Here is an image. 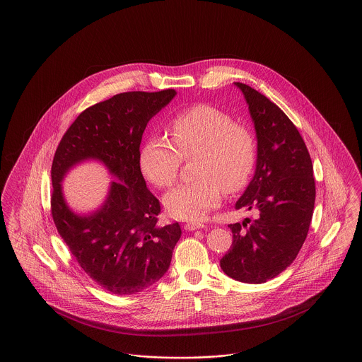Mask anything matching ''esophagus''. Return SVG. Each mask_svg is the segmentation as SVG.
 <instances>
[{"label": "esophagus", "instance_id": "34e87169", "mask_svg": "<svg viewBox=\"0 0 362 362\" xmlns=\"http://www.w3.org/2000/svg\"><path fill=\"white\" fill-rule=\"evenodd\" d=\"M184 228H185V230H197V229H203V228H206L203 223H193V222H188V223H185L184 225Z\"/></svg>", "mask_w": 362, "mask_h": 362}]
</instances>
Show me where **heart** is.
<instances>
[{
  "mask_svg": "<svg viewBox=\"0 0 362 362\" xmlns=\"http://www.w3.org/2000/svg\"><path fill=\"white\" fill-rule=\"evenodd\" d=\"M170 141L151 136L140 151V169L158 188H169L182 159L196 158L194 177L166 193L163 203L170 216L199 222L217 209L228 193L243 189L257 163L254 134L209 104H197L178 112L169 123Z\"/></svg>",
  "mask_w": 362,
  "mask_h": 362,
  "instance_id": "1",
  "label": "heart"
}]
</instances>
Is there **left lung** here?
Segmentation results:
<instances>
[{"mask_svg":"<svg viewBox=\"0 0 362 362\" xmlns=\"http://www.w3.org/2000/svg\"><path fill=\"white\" fill-rule=\"evenodd\" d=\"M248 105L257 133V168L236 209L258 216L229 225L233 241L219 261L229 277L261 284L279 276L306 240L315 200L313 163L288 117L267 97L235 82ZM250 222V219H247Z\"/></svg>","mask_w":362,"mask_h":362,"instance_id":"8db88e82","label":"left lung"}]
</instances>
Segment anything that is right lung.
<instances>
[{
    "label": "right lung",
    "mask_w": 362,
    "mask_h": 362,
    "mask_svg": "<svg viewBox=\"0 0 362 362\" xmlns=\"http://www.w3.org/2000/svg\"><path fill=\"white\" fill-rule=\"evenodd\" d=\"M174 89L126 92L85 110L64 133L52 163V217L74 258L98 286L133 295L153 286L169 269L181 238L178 222L159 226V200L140 169L145 127L175 97ZM96 160L117 180L103 204L78 215L65 202L61 182L75 165Z\"/></svg>",
    "instance_id": "1"
}]
</instances>
